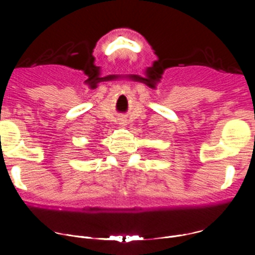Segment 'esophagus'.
Masks as SVG:
<instances>
[{
  "instance_id": "esophagus-1",
  "label": "esophagus",
  "mask_w": 255,
  "mask_h": 255,
  "mask_svg": "<svg viewBox=\"0 0 255 255\" xmlns=\"http://www.w3.org/2000/svg\"><path fill=\"white\" fill-rule=\"evenodd\" d=\"M121 125H122V126H125V125H126V122H121Z\"/></svg>"
}]
</instances>
